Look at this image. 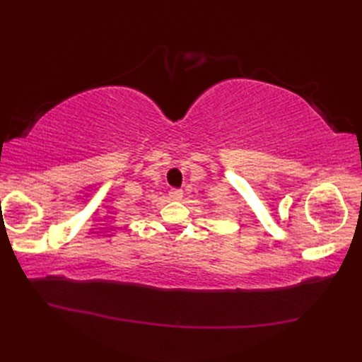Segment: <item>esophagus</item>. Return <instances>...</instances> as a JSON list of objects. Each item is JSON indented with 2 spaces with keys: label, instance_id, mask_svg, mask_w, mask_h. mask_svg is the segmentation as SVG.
I'll list each match as a JSON object with an SVG mask.
<instances>
[{
  "label": "esophagus",
  "instance_id": "obj_1",
  "mask_svg": "<svg viewBox=\"0 0 362 362\" xmlns=\"http://www.w3.org/2000/svg\"><path fill=\"white\" fill-rule=\"evenodd\" d=\"M182 190H180V189H173V190H170V193H169V196H170V199H173V201H180V199H182Z\"/></svg>",
  "mask_w": 362,
  "mask_h": 362
}]
</instances>
